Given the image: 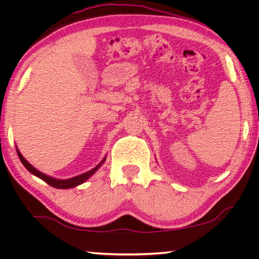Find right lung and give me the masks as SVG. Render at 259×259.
<instances>
[{
    "instance_id": "right-lung-1",
    "label": "right lung",
    "mask_w": 259,
    "mask_h": 259,
    "mask_svg": "<svg viewBox=\"0 0 259 259\" xmlns=\"http://www.w3.org/2000/svg\"><path fill=\"white\" fill-rule=\"evenodd\" d=\"M17 155H19L21 162H22V164L24 165V167H26L28 171H29L30 173H33L34 176L38 177V178H41L42 180H45V182L47 183L48 185H51L53 187H56V189H70V187H75L77 185H80V184H82L83 182H86V180L90 178L91 176H93L94 173H95V171H97V169L101 166L102 162L105 161V159H104V160H102L100 164L97 166V167H94L93 169H91V171L83 173V175L74 177V178H70V179L60 180V179H54V178H52V177L46 176V175H44V173H41L40 171H37L36 168H34L33 166H31L29 162H28L26 159L22 157V154L20 153L19 150H17Z\"/></svg>"
}]
</instances>
